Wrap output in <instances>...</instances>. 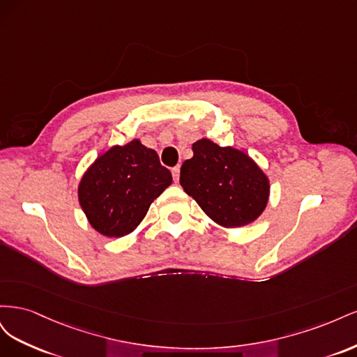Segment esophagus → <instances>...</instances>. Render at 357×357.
<instances>
[{
	"label": "esophagus",
	"mask_w": 357,
	"mask_h": 357,
	"mask_svg": "<svg viewBox=\"0 0 357 357\" xmlns=\"http://www.w3.org/2000/svg\"><path fill=\"white\" fill-rule=\"evenodd\" d=\"M172 178H174L176 183L178 181V178H180V167L172 168Z\"/></svg>",
	"instance_id": "1"
}]
</instances>
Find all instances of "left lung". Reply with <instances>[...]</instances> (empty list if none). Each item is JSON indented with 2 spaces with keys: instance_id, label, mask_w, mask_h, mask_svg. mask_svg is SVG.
Masks as SVG:
<instances>
[{
  "instance_id": "obj_1",
  "label": "left lung",
  "mask_w": 357,
  "mask_h": 357,
  "mask_svg": "<svg viewBox=\"0 0 357 357\" xmlns=\"http://www.w3.org/2000/svg\"><path fill=\"white\" fill-rule=\"evenodd\" d=\"M183 162L180 185L202 211L223 228H240L261 215L269 198V180L243 150L220 147L208 138L192 144Z\"/></svg>"
}]
</instances>
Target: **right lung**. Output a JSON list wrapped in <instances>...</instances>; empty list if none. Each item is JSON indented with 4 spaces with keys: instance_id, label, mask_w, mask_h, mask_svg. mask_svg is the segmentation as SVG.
<instances>
[{
    "instance_id": "add662e5",
    "label": "right lung",
    "mask_w": 357,
    "mask_h": 357,
    "mask_svg": "<svg viewBox=\"0 0 357 357\" xmlns=\"http://www.w3.org/2000/svg\"><path fill=\"white\" fill-rule=\"evenodd\" d=\"M171 183L158 153L135 138L95 159L79 183V202L96 232L119 238L142 223Z\"/></svg>"
}]
</instances>
